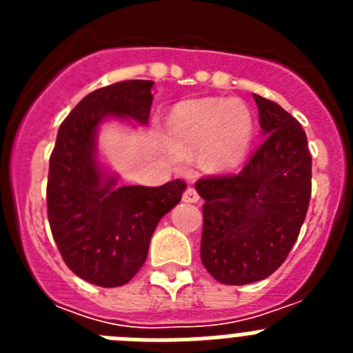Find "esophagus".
I'll return each mask as SVG.
<instances>
[{
    "instance_id": "1",
    "label": "esophagus",
    "mask_w": 353,
    "mask_h": 353,
    "mask_svg": "<svg viewBox=\"0 0 353 353\" xmlns=\"http://www.w3.org/2000/svg\"><path fill=\"white\" fill-rule=\"evenodd\" d=\"M182 199L185 201V203H198V199H199V194L196 192L194 187H187L185 192H183Z\"/></svg>"
}]
</instances>
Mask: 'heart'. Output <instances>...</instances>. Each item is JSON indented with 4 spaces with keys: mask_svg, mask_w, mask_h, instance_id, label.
<instances>
[{
    "mask_svg": "<svg viewBox=\"0 0 353 353\" xmlns=\"http://www.w3.org/2000/svg\"><path fill=\"white\" fill-rule=\"evenodd\" d=\"M254 120L248 105L230 99L183 102L166 121V143L176 155L201 154L210 170H233L251 148Z\"/></svg>",
    "mask_w": 353,
    "mask_h": 353,
    "instance_id": "obj_1",
    "label": "heart"
}]
</instances>
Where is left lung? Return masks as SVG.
Listing matches in <instances>:
<instances>
[{
	"instance_id": "obj_1",
	"label": "left lung",
	"mask_w": 353,
	"mask_h": 353,
	"mask_svg": "<svg viewBox=\"0 0 353 353\" xmlns=\"http://www.w3.org/2000/svg\"><path fill=\"white\" fill-rule=\"evenodd\" d=\"M263 141L242 171L196 182L203 198L201 261L215 281L269 277L297 240L311 198V154L301 123L254 95Z\"/></svg>"
}]
</instances>
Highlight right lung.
Returning a JSON list of instances; mask_svg holds the SVG:
<instances>
[{
  "mask_svg": "<svg viewBox=\"0 0 353 353\" xmlns=\"http://www.w3.org/2000/svg\"><path fill=\"white\" fill-rule=\"evenodd\" d=\"M154 81H121L86 95L60 125L49 159L48 217L65 263L102 288L129 283L148 254L159 221L180 203L185 182L118 185L99 159V129L120 120L146 125Z\"/></svg>",
  "mask_w": 353,
  "mask_h": 353,
  "instance_id": "right-lung-1",
  "label": "right lung"
}]
</instances>
